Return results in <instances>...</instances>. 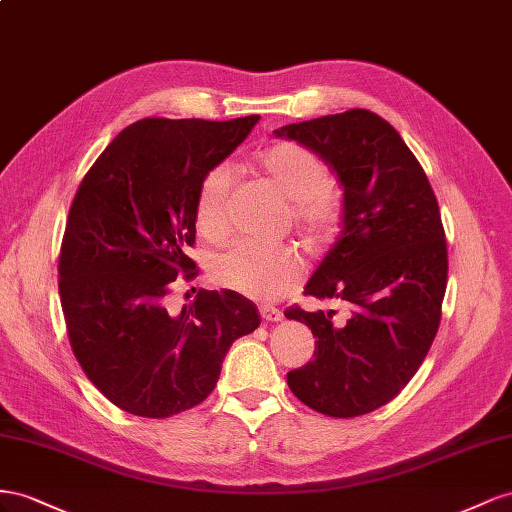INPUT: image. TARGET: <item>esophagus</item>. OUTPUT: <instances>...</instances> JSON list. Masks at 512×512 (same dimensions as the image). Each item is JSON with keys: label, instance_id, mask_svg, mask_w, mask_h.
<instances>
[{"label": "esophagus", "instance_id": "obj_1", "mask_svg": "<svg viewBox=\"0 0 512 512\" xmlns=\"http://www.w3.org/2000/svg\"><path fill=\"white\" fill-rule=\"evenodd\" d=\"M259 313H261V317H264L266 321H281L283 319V313L276 309V306H272V304H261L259 306Z\"/></svg>", "mask_w": 512, "mask_h": 512}]
</instances>
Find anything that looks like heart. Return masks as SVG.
Here are the masks:
<instances>
[{"mask_svg":"<svg viewBox=\"0 0 512 512\" xmlns=\"http://www.w3.org/2000/svg\"><path fill=\"white\" fill-rule=\"evenodd\" d=\"M257 165L291 201L296 227L304 238L319 244L332 238L341 221V199L328 184V167L315 152L298 143H276L259 152ZM233 173L216 165L197 191V227L206 236L225 231L227 197ZM302 274V259L287 244H266L240 238L214 259V281L236 294L274 300L283 296Z\"/></svg>","mask_w":512,"mask_h":512,"instance_id":"obj_1","label":"heart"}]
</instances>
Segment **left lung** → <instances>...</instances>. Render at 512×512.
Here are the masks:
<instances>
[{
    "label": "left lung",
    "instance_id": "8db88e82",
    "mask_svg": "<svg viewBox=\"0 0 512 512\" xmlns=\"http://www.w3.org/2000/svg\"><path fill=\"white\" fill-rule=\"evenodd\" d=\"M315 152L343 188L341 233L304 287L334 311L289 309L311 328L315 358L287 373L311 410L354 418L410 382L440 328L448 253L440 208L416 156L386 120L349 109L274 130Z\"/></svg>",
    "mask_w": 512,
    "mask_h": 512
}]
</instances>
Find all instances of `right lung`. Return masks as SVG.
Segmentation results:
<instances>
[{"label":"right lung","instance_id":"add662e5","mask_svg":"<svg viewBox=\"0 0 512 512\" xmlns=\"http://www.w3.org/2000/svg\"><path fill=\"white\" fill-rule=\"evenodd\" d=\"M259 115L229 122L148 118L124 128L85 173L60 253L70 347L120 410L167 418L214 390L231 343L259 326L236 291H206L167 309L178 274L195 276L197 191Z\"/></svg>","mask_w":512,"mask_h":512}]
</instances>
